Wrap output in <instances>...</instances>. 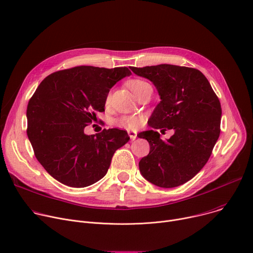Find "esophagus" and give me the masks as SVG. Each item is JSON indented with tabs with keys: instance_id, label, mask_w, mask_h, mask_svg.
<instances>
[{
	"instance_id": "1",
	"label": "esophagus",
	"mask_w": 253,
	"mask_h": 253,
	"mask_svg": "<svg viewBox=\"0 0 253 253\" xmlns=\"http://www.w3.org/2000/svg\"><path fill=\"white\" fill-rule=\"evenodd\" d=\"M128 135L132 140H134L137 136V132L134 130H128Z\"/></svg>"
}]
</instances>
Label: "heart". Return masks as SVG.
I'll return each mask as SVG.
<instances>
[{"label":"heart","instance_id":"b5f03b06","mask_svg":"<svg viewBox=\"0 0 253 253\" xmlns=\"http://www.w3.org/2000/svg\"><path fill=\"white\" fill-rule=\"evenodd\" d=\"M127 85L130 88V90L133 92L136 96L139 94V93H141L143 90L152 87L147 81H143V80H139V79L131 80V81H129L127 83ZM110 97H111V94H109L108 97H106V101L110 100ZM144 120H145L144 117L141 116V115L123 116V117L119 119L118 125L120 127L127 129V130H136L140 126L143 125Z\"/></svg>","mask_w":253,"mask_h":253}]
</instances>
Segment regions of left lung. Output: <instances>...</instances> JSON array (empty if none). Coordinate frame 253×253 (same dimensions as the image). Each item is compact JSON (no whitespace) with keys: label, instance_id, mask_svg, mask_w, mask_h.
I'll return each instance as SVG.
<instances>
[{"label":"left lung","instance_id":"obj_1","mask_svg":"<svg viewBox=\"0 0 253 253\" xmlns=\"http://www.w3.org/2000/svg\"><path fill=\"white\" fill-rule=\"evenodd\" d=\"M129 68L153 82L161 98L150 118L154 129L140 133L151 148L139 161L140 173L158 187H178L204 167L219 137V99L199 70L172 64ZM156 128H173L175 134L164 142Z\"/></svg>","mask_w":253,"mask_h":253}]
</instances>
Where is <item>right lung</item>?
<instances>
[{
  "instance_id": "1",
  "label": "right lung",
  "mask_w": 253,
  "mask_h": 253,
  "mask_svg": "<svg viewBox=\"0 0 253 253\" xmlns=\"http://www.w3.org/2000/svg\"><path fill=\"white\" fill-rule=\"evenodd\" d=\"M128 68L81 65L49 75L29 101L28 136L48 173L73 188H85L108 172L115 152L130 137L118 128L86 135L84 129L104 112L110 89L130 76Z\"/></svg>"
}]
</instances>
